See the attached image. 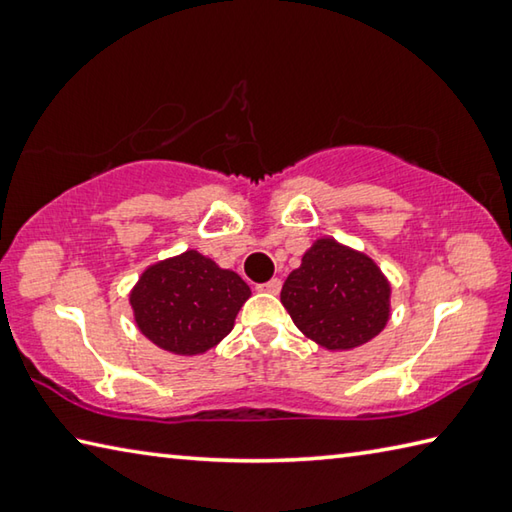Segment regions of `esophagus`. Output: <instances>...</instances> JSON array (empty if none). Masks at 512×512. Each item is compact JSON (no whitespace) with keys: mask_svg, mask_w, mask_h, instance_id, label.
Instances as JSON below:
<instances>
[{"mask_svg":"<svg viewBox=\"0 0 512 512\" xmlns=\"http://www.w3.org/2000/svg\"><path fill=\"white\" fill-rule=\"evenodd\" d=\"M280 289H282V282L277 280V277H273V280H268L264 284H257V291L262 293H280Z\"/></svg>","mask_w":512,"mask_h":512,"instance_id":"obj_1","label":"esophagus"}]
</instances>
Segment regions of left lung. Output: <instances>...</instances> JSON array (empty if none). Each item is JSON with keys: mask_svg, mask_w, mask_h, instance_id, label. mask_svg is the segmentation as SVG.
<instances>
[{"mask_svg": "<svg viewBox=\"0 0 512 512\" xmlns=\"http://www.w3.org/2000/svg\"><path fill=\"white\" fill-rule=\"evenodd\" d=\"M280 300L307 339L327 350L368 343L391 316V284L368 255L318 239L284 282Z\"/></svg>", "mask_w": 512, "mask_h": 512, "instance_id": "1", "label": "left lung"}]
</instances>
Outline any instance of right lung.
<instances>
[{
	"mask_svg": "<svg viewBox=\"0 0 512 512\" xmlns=\"http://www.w3.org/2000/svg\"><path fill=\"white\" fill-rule=\"evenodd\" d=\"M248 298L250 287L235 271L187 250L146 268L131 291V307L146 339L192 357L230 334Z\"/></svg>",
	"mask_w": 512,
	"mask_h": 512,
	"instance_id": "1",
	"label": "right lung"
}]
</instances>
